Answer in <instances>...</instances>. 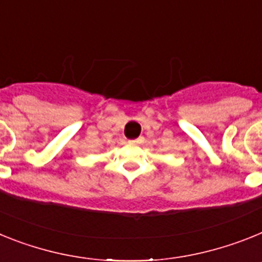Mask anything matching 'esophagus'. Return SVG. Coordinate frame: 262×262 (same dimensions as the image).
Wrapping results in <instances>:
<instances>
[{
	"instance_id": "34e87169",
	"label": "esophagus",
	"mask_w": 262,
	"mask_h": 262,
	"mask_svg": "<svg viewBox=\"0 0 262 262\" xmlns=\"http://www.w3.org/2000/svg\"><path fill=\"white\" fill-rule=\"evenodd\" d=\"M140 140H133V141H129V144H138Z\"/></svg>"
}]
</instances>
